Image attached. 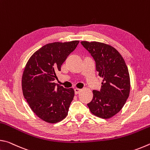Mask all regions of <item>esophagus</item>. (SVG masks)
<instances>
[{
	"label": "esophagus",
	"instance_id": "obj_1",
	"mask_svg": "<svg viewBox=\"0 0 150 150\" xmlns=\"http://www.w3.org/2000/svg\"><path fill=\"white\" fill-rule=\"evenodd\" d=\"M74 91H75V93L76 94V95H77V94H79V93H81V91H82V90L80 89V88H75Z\"/></svg>",
	"mask_w": 150,
	"mask_h": 150
}]
</instances>
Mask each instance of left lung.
<instances>
[{"label":"left lung","instance_id":"obj_1","mask_svg":"<svg viewBox=\"0 0 150 150\" xmlns=\"http://www.w3.org/2000/svg\"><path fill=\"white\" fill-rule=\"evenodd\" d=\"M96 63V70L103 78L100 91L93 90L87 104L93 115L108 119L116 115L130 95V79L125 61L115 47L105 43L82 41Z\"/></svg>","mask_w":150,"mask_h":150}]
</instances>
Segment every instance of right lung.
Masks as SVG:
<instances>
[{"label":"right lung","instance_id":"add662e5","mask_svg":"<svg viewBox=\"0 0 150 150\" xmlns=\"http://www.w3.org/2000/svg\"><path fill=\"white\" fill-rule=\"evenodd\" d=\"M79 43L75 40L47 44L34 52L25 66L22 77L24 97L35 115L46 122H59L68 115L74 90L56 87L54 80Z\"/></svg>","mask_w":150,"mask_h":150}]
</instances>
